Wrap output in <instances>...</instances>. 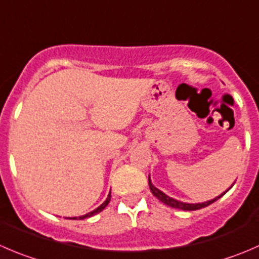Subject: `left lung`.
I'll return each instance as SVG.
<instances>
[{"label":"left lung","mask_w":259,"mask_h":259,"mask_svg":"<svg viewBox=\"0 0 259 259\" xmlns=\"http://www.w3.org/2000/svg\"><path fill=\"white\" fill-rule=\"evenodd\" d=\"M148 182H149V188H150V191H152V193L154 195L155 197H157L158 200H159L160 202H163V204L168 205V206H170V207H175V209L186 210V211H193V210H199V209H202V207L209 206L210 204H212V202H215L217 200H219L222 196H224L225 193H227L228 191L233 187V185H234V183H233V185L230 186L227 191H224L223 193H220L219 196H217L215 199L209 200V201H205V202H197V204H188V202L180 201V200H176V199H173V197L165 195L163 191H160L159 188H157L154 185H153L152 180H150V176L148 177Z\"/></svg>","instance_id":"obj_1"}]
</instances>
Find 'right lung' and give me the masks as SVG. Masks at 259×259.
<instances>
[{
	"label": "right lung",
	"instance_id": "1",
	"mask_svg": "<svg viewBox=\"0 0 259 259\" xmlns=\"http://www.w3.org/2000/svg\"><path fill=\"white\" fill-rule=\"evenodd\" d=\"M110 199H111V192L109 193V195H107V199L105 200L104 202H102L101 205H100L99 207H97V209H95V210H92L91 212H87L86 215H82V217H74V218H68V219H72V220H83V219H86V218H91V217H94V215H96V214H99L100 211H102V210L105 209V207L107 206V204H109L110 202Z\"/></svg>",
	"mask_w": 259,
	"mask_h": 259
}]
</instances>
